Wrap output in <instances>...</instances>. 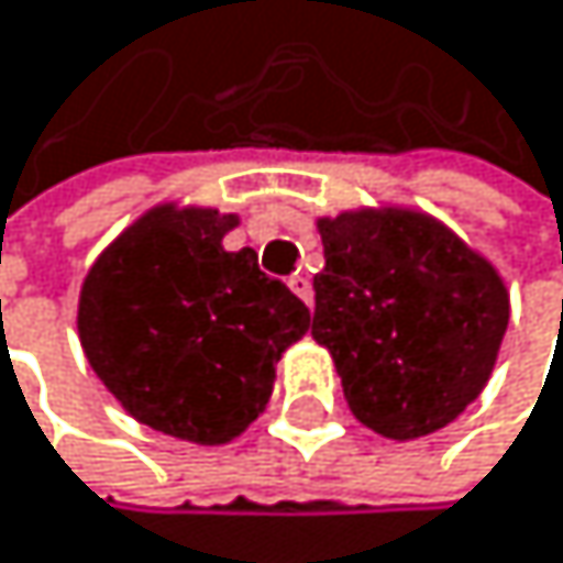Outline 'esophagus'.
<instances>
[{"label": "esophagus", "instance_id": "obj_1", "mask_svg": "<svg viewBox=\"0 0 563 563\" xmlns=\"http://www.w3.org/2000/svg\"><path fill=\"white\" fill-rule=\"evenodd\" d=\"M290 290L310 307V303H314V287H310V276H303V273H294L290 276Z\"/></svg>", "mask_w": 563, "mask_h": 563}]
</instances>
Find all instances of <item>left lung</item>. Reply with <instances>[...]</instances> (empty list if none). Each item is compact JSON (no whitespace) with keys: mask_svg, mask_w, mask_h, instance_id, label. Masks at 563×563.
<instances>
[{"mask_svg":"<svg viewBox=\"0 0 563 563\" xmlns=\"http://www.w3.org/2000/svg\"><path fill=\"white\" fill-rule=\"evenodd\" d=\"M314 342L368 431L413 441L485 389L509 324L499 269L438 218L358 208L318 218Z\"/></svg>","mask_w":563,"mask_h":563,"instance_id":"8db88e82","label":"left lung"}]
</instances>
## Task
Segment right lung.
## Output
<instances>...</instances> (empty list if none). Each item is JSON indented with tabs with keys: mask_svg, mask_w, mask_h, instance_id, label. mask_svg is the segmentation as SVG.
I'll return each instance as SVG.
<instances>
[{
	"mask_svg": "<svg viewBox=\"0 0 563 563\" xmlns=\"http://www.w3.org/2000/svg\"><path fill=\"white\" fill-rule=\"evenodd\" d=\"M239 214L156 205L95 260L78 338L129 417L195 444H229L273 393L276 362L310 310L269 279L253 249L221 239Z\"/></svg>",
	"mask_w": 563,
	"mask_h": 563,
	"instance_id": "add662e5",
	"label": "right lung"
}]
</instances>
